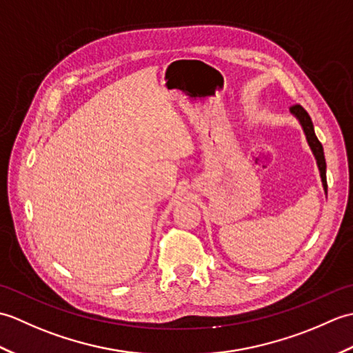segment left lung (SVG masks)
Returning <instances> with one entry per match:
<instances>
[{
    "label": "left lung",
    "instance_id": "obj_1",
    "mask_svg": "<svg viewBox=\"0 0 353 353\" xmlns=\"http://www.w3.org/2000/svg\"><path fill=\"white\" fill-rule=\"evenodd\" d=\"M290 114L294 117L299 124L302 125V130L306 137V141H308V145L311 148V152L316 157L317 167L320 171V177H321V185H323V190L327 194V183H326V161H325V153H323V145L321 142L317 139L316 132H314V124L311 121V117L308 115L301 104H296V106L290 108Z\"/></svg>",
    "mask_w": 353,
    "mask_h": 353
}]
</instances>
